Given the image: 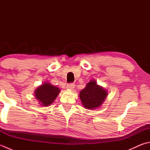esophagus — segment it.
Wrapping results in <instances>:
<instances>
[{"label": "esophagus", "mask_w": 150, "mask_h": 150, "mask_svg": "<svg viewBox=\"0 0 150 150\" xmlns=\"http://www.w3.org/2000/svg\"><path fill=\"white\" fill-rule=\"evenodd\" d=\"M66 88L68 89H69V90H72V89L75 88V84L74 83H69L67 84Z\"/></svg>", "instance_id": "34e87169"}]
</instances>
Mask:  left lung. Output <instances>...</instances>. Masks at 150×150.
<instances>
[{
	"label": "left lung",
	"mask_w": 150,
	"mask_h": 150,
	"mask_svg": "<svg viewBox=\"0 0 150 150\" xmlns=\"http://www.w3.org/2000/svg\"><path fill=\"white\" fill-rule=\"evenodd\" d=\"M106 91L97 84L95 81H91L80 92L79 97L83 106L87 109H95L103 104L107 96Z\"/></svg>",
	"instance_id": "left-lung-1"
}]
</instances>
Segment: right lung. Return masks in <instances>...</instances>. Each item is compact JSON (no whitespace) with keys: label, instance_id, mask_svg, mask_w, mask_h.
Wrapping results in <instances>:
<instances>
[{"label":"right lung","instance_id":"right-lung-1","mask_svg":"<svg viewBox=\"0 0 150 150\" xmlns=\"http://www.w3.org/2000/svg\"><path fill=\"white\" fill-rule=\"evenodd\" d=\"M59 92L60 90L58 88L47 82L40 86L35 91V94L37 99L41 103V105L47 106L53 103Z\"/></svg>","mask_w":150,"mask_h":150}]
</instances>
